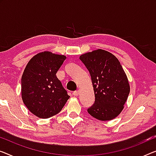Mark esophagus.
Masks as SVG:
<instances>
[{"label":"esophagus","instance_id":"34e87169","mask_svg":"<svg viewBox=\"0 0 156 156\" xmlns=\"http://www.w3.org/2000/svg\"><path fill=\"white\" fill-rule=\"evenodd\" d=\"M73 94L74 95V96H76V97L78 96V94H79V90H76V91H74V92H73Z\"/></svg>","mask_w":156,"mask_h":156}]
</instances>
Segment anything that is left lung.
<instances>
[{
    "mask_svg": "<svg viewBox=\"0 0 156 156\" xmlns=\"http://www.w3.org/2000/svg\"><path fill=\"white\" fill-rule=\"evenodd\" d=\"M89 71L95 101L87 109L92 117L111 120L124 108L130 91L128 79L120 62L108 51L98 49L80 56Z\"/></svg>",
    "mask_w": 156,
    "mask_h": 156,
    "instance_id": "1",
    "label": "left lung"
}]
</instances>
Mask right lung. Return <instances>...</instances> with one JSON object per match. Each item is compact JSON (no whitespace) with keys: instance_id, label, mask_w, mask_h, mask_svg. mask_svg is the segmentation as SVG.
Returning a JSON list of instances; mask_svg holds the SVG:
<instances>
[{"instance_id":"obj_1","label":"right lung","mask_w":156,"mask_h":156,"mask_svg":"<svg viewBox=\"0 0 156 156\" xmlns=\"http://www.w3.org/2000/svg\"><path fill=\"white\" fill-rule=\"evenodd\" d=\"M66 58L45 51L28 62L22 77V98L37 117L48 118L57 114L70 97L56 76Z\"/></svg>"}]
</instances>
